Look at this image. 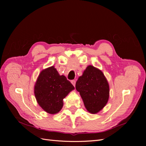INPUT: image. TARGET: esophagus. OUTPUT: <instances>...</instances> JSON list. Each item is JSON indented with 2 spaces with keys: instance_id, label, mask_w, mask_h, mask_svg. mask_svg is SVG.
<instances>
[{
  "instance_id": "esophagus-1",
  "label": "esophagus",
  "mask_w": 146,
  "mask_h": 146,
  "mask_svg": "<svg viewBox=\"0 0 146 146\" xmlns=\"http://www.w3.org/2000/svg\"><path fill=\"white\" fill-rule=\"evenodd\" d=\"M76 80H72V81H71V83H72V85L75 86V85H76Z\"/></svg>"
}]
</instances>
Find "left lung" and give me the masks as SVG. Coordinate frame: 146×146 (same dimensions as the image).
<instances>
[{"instance_id":"left-lung-1","label":"left lung","mask_w":146,"mask_h":146,"mask_svg":"<svg viewBox=\"0 0 146 146\" xmlns=\"http://www.w3.org/2000/svg\"><path fill=\"white\" fill-rule=\"evenodd\" d=\"M76 88L88 111L98 113L107 104L109 98V85L102 72L88 66L78 78Z\"/></svg>"}]
</instances>
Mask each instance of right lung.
<instances>
[{"label":"right lung","instance_id":"1","mask_svg":"<svg viewBox=\"0 0 146 146\" xmlns=\"http://www.w3.org/2000/svg\"><path fill=\"white\" fill-rule=\"evenodd\" d=\"M74 89L64 76H60L52 66L42 70L35 86V95L40 107L50 114L58 113L63 106V99Z\"/></svg>","mask_w":146,"mask_h":146}]
</instances>
